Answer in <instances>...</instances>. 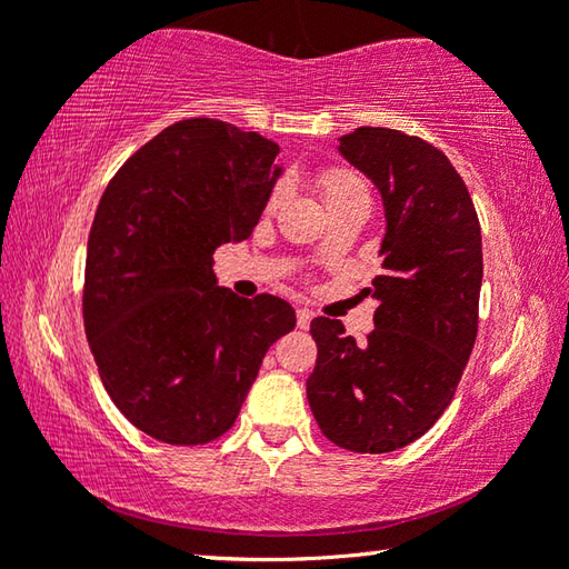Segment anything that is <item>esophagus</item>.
Returning <instances> with one entry per match:
<instances>
[{"mask_svg": "<svg viewBox=\"0 0 569 569\" xmlns=\"http://www.w3.org/2000/svg\"><path fill=\"white\" fill-rule=\"evenodd\" d=\"M296 321H298V329H308V326H311V321H313V313L308 311V308H298Z\"/></svg>", "mask_w": 569, "mask_h": 569, "instance_id": "34e87169", "label": "esophagus"}]
</instances>
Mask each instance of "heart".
<instances>
[{
    "label": "heart",
    "instance_id": "b5f03b06",
    "mask_svg": "<svg viewBox=\"0 0 569 569\" xmlns=\"http://www.w3.org/2000/svg\"><path fill=\"white\" fill-rule=\"evenodd\" d=\"M319 186H321L326 203H331V200H336V198L351 196V192H363L361 180L356 178V176H351V172H346V170L323 172V176L319 178ZM276 203H278V196L273 198V206Z\"/></svg>",
    "mask_w": 569,
    "mask_h": 569
}]
</instances>
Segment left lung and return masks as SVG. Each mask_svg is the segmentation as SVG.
<instances>
[{
  "label": "left lung",
  "mask_w": 569,
  "mask_h": 569,
  "mask_svg": "<svg viewBox=\"0 0 569 569\" xmlns=\"http://www.w3.org/2000/svg\"><path fill=\"white\" fill-rule=\"evenodd\" d=\"M336 150L379 190L387 230L373 278V331L311 321L319 346L306 381L316 421L333 445L387 455L417 441L455 399L477 339L481 230L445 152L389 128L341 134Z\"/></svg>",
  "instance_id": "8db88e82"
}]
</instances>
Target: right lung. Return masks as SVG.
Here are the masks:
<instances>
[{
  "label": "right lung",
  "mask_w": 569,
  "mask_h": 569,
  "mask_svg": "<svg viewBox=\"0 0 569 569\" xmlns=\"http://www.w3.org/2000/svg\"><path fill=\"white\" fill-rule=\"evenodd\" d=\"M281 148L230 122L180 120L118 170L92 220L84 331L104 391L128 421L192 447L233 427L266 351L293 331L276 296L218 286L213 253L250 238Z\"/></svg>",
  "instance_id": "obj_1"
}]
</instances>
